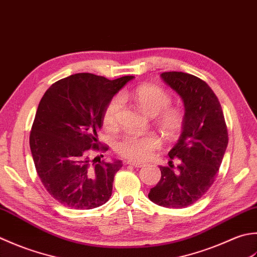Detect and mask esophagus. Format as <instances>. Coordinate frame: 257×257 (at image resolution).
I'll return each mask as SVG.
<instances>
[{"instance_id": "esophagus-1", "label": "esophagus", "mask_w": 257, "mask_h": 257, "mask_svg": "<svg viewBox=\"0 0 257 257\" xmlns=\"http://www.w3.org/2000/svg\"><path fill=\"white\" fill-rule=\"evenodd\" d=\"M126 164L132 165L134 167H142L144 165L143 163H141V162H136V161H127Z\"/></svg>"}]
</instances>
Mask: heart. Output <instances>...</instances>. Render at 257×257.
<instances>
[{
  "mask_svg": "<svg viewBox=\"0 0 257 257\" xmlns=\"http://www.w3.org/2000/svg\"><path fill=\"white\" fill-rule=\"evenodd\" d=\"M125 98V94L113 97L104 109L103 125L107 131L117 130ZM132 98L144 114L156 117V124L167 139H176L180 135L184 125V114L179 108L170 107L172 97L169 93L158 86L142 85L133 92ZM160 146L161 140L154 134H127L117 141L116 152L128 160L143 161Z\"/></svg>",
  "mask_w": 257,
  "mask_h": 257,
  "instance_id": "1",
  "label": "heart"
}]
</instances>
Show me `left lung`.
<instances>
[{
    "label": "left lung",
    "instance_id": "obj_1",
    "mask_svg": "<svg viewBox=\"0 0 257 257\" xmlns=\"http://www.w3.org/2000/svg\"><path fill=\"white\" fill-rule=\"evenodd\" d=\"M161 77L184 103V125L169 152L170 166H160L161 180L149 198L160 206L182 208L200 200L215 181L227 148V126L217 96L201 78L183 72H164ZM173 159L179 161L175 170Z\"/></svg>",
    "mask_w": 257,
    "mask_h": 257
}]
</instances>
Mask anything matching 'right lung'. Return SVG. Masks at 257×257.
I'll return each instance as SVG.
<instances>
[{
  "label": "right lung",
  "mask_w": 257,
  "mask_h": 257,
  "mask_svg": "<svg viewBox=\"0 0 257 257\" xmlns=\"http://www.w3.org/2000/svg\"><path fill=\"white\" fill-rule=\"evenodd\" d=\"M133 76L107 80L91 73L70 75L52 84L41 98L30 134L36 172L51 196L62 205L91 209L112 195L115 173L123 163L92 160L108 102ZM99 162H97V159Z\"/></svg>",
  "instance_id": "obj_1"
}]
</instances>
